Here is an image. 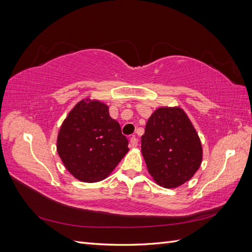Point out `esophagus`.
Masks as SVG:
<instances>
[{
  "label": "esophagus",
  "instance_id": "esophagus-1",
  "mask_svg": "<svg viewBox=\"0 0 252 252\" xmlns=\"http://www.w3.org/2000/svg\"><path fill=\"white\" fill-rule=\"evenodd\" d=\"M139 144V140L135 138V136H132V138H130V146L131 147H136L138 146Z\"/></svg>",
  "mask_w": 252,
  "mask_h": 252
}]
</instances>
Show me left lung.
I'll return each mask as SVG.
<instances>
[{
  "label": "left lung",
  "instance_id": "8db88e82",
  "mask_svg": "<svg viewBox=\"0 0 252 252\" xmlns=\"http://www.w3.org/2000/svg\"><path fill=\"white\" fill-rule=\"evenodd\" d=\"M141 148L150 175L165 188H175L189 181L202 163L199 135L179 107H162L151 114Z\"/></svg>",
  "mask_w": 252,
  "mask_h": 252
}]
</instances>
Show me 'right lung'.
I'll list each match as a JSON object with an SVG mask.
<instances>
[{
	"instance_id": "obj_1",
	"label": "right lung",
	"mask_w": 252,
	"mask_h": 252,
	"mask_svg": "<svg viewBox=\"0 0 252 252\" xmlns=\"http://www.w3.org/2000/svg\"><path fill=\"white\" fill-rule=\"evenodd\" d=\"M57 148L66 169L86 183L107 178L129 150L108 106L88 98L75 105L63 122Z\"/></svg>"
}]
</instances>
